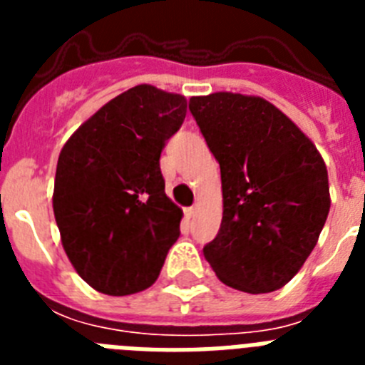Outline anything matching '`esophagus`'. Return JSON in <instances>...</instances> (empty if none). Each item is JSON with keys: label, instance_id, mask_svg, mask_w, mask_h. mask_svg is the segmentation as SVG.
Segmentation results:
<instances>
[{"label": "esophagus", "instance_id": "obj_1", "mask_svg": "<svg viewBox=\"0 0 365 365\" xmlns=\"http://www.w3.org/2000/svg\"><path fill=\"white\" fill-rule=\"evenodd\" d=\"M193 214H195V206H190V208H185V217L192 219Z\"/></svg>", "mask_w": 365, "mask_h": 365}]
</instances>
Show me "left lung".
Wrapping results in <instances>:
<instances>
[{"instance_id": "1", "label": "left lung", "mask_w": 365, "mask_h": 365, "mask_svg": "<svg viewBox=\"0 0 365 365\" xmlns=\"http://www.w3.org/2000/svg\"><path fill=\"white\" fill-rule=\"evenodd\" d=\"M190 111L221 166V228L202 248L206 261L232 289L278 291L312 252L331 208L320 151L261 96H192Z\"/></svg>"}]
</instances>
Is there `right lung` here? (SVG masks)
Wrapping results in <instances>:
<instances>
[{
  "label": "right lung",
  "mask_w": 365,
  "mask_h": 365,
  "mask_svg": "<svg viewBox=\"0 0 365 365\" xmlns=\"http://www.w3.org/2000/svg\"><path fill=\"white\" fill-rule=\"evenodd\" d=\"M186 98L140 83L87 118L63 144L53 210L63 250L95 291L128 296L159 278L182 210L164 192L160 151Z\"/></svg>",
  "instance_id": "right-lung-1"
}]
</instances>
